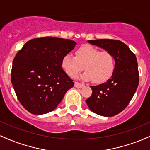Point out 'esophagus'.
Listing matches in <instances>:
<instances>
[{
	"label": "esophagus",
	"instance_id": "34e87169",
	"mask_svg": "<svg viewBox=\"0 0 150 150\" xmlns=\"http://www.w3.org/2000/svg\"><path fill=\"white\" fill-rule=\"evenodd\" d=\"M75 86L76 87H79V88H81V87H83L84 85L83 84H81L78 82H75Z\"/></svg>",
	"mask_w": 150,
	"mask_h": 150
}]
</instances>
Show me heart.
<instances>
[{
	"label": "heart",
	"instance_id": "b5f03b06",
	"mask_svg": "<svg viewBox=\"0 0 150 150\" xmlns=\"http://www.w3.org/2000/svg\"><path fill=\"white\" fill-rule=\"evenodd\" d=\"M61 64L65 73L70 77L76 76L84 68L86 72L82 75V78L101 84L112 75L115 59L107 51H101L92 46H84L76 50L75 57L69 53L65 55Z\"/></svg>",
	"mask_w": 150,
	"mask_h": 150
}]
</instances>
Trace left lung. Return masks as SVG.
<instances>
[{
  "instance_id": "8db88e82",
  "label": "left lung",
  "mask_w": 150,
  "mask_h": 150,
  "mask_svg": "<svg viewBox=\"0 0 150 150\" xmlns=\"http://www.w3.org/2000/svg\"><path fill=\"white\" fill-rule=\"evenodd\" d=\"M88 42L113 55L115 69L107 82L91 86L92 95L86 102L94 113L103 116H113L126 108L138 86L137 58L128 46L119 40L97 39Z\"/></svg>"
}]
</instances>
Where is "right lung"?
Listing matches in <instances>:
<instances>
[{
    "label": "right lung",
    "mask_w": 150,
    "mask_h": 150,
    "mask_svg": "<svg viewBox=\"0 0 150 150\" xmlns=\"http://www.w3.org/2000/svg\"><path fill=\"white\" fill-rule=\"evenodd\" d=\"M76 45L70 39L45 37L31 39L13 60L11 82L27 111L41 115L52 111L74 82L62 68V58Z\"/></svg>",
    "instance_id": "1"
}]
</instances>
